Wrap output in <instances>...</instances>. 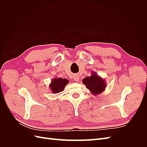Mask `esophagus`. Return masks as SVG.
<instances>
[{
  "label": "esophagus",
  "mask_w": 147,
  "mask_h": 147,
  "mask_svg": "<svg viewBox=\"0 0 147 147\" xmlns=\"http://www.w3.org/2000/svg\"><path fill=\"white\" fill-rule=\"evenodd\" d=\"M74 80L75 82H79V80H80V77H78V75H74Z\"/></svg>",
  "instance_id": "obj_1"
}]
</instances>
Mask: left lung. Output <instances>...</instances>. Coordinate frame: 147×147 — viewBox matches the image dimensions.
Segmentation results:
<instances>
[{
	"label": "left lung",
	"instance_id": "obj_1",
	"mask_svg": "<svg viewBox=\"0 0 147 147\" xmlns=\"http://www.w3.org/2000/svg\"><path fill=\"white\" fill-rule=\"evenodd\" d=\"M82 82L94 96L98 95L104 91L107 86L105 80L97 75L96 72H92L91 76L83 78Z\"/></svg>",
	"mask_w": 147,
	"mask_h": 147
}]
</instances>
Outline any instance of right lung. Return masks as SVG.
<instances>
[{
    "label": "right lung",
    "mask_w": 147,
    "mask_h": 147,
    "mask_svg": "<svg viewBox=\"0 0 147 147\" xmlns=\"http://www.w3.org/2000/svg\"><path fill=\"white\" fill-rule=\"evenodd\" d=\"M69 82L68 80L66 78H54L51 80V82L49 86L53 93L57 94V93L64 91L65 86Z\"/></svg>",
    "instance_id": "obj_1"
}]
</instances>
